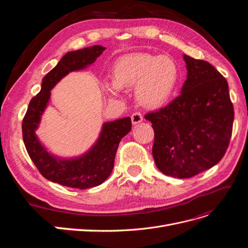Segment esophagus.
Listing matches in <instances>:
<instances>
[{
	"label": "esophagus",
	"mask_w": 248,
	"mask_h": 248,
	"mask_svg": "<svg viewBox=\"0 0 248 248\" xmlns=\"http://www.w3.org/2000/svg\"><path fill=\"white\" fill-rule=\"evenodd\" d=\"M142 119H144V118H142V115L140 114V111L133 112V114L131 115V121H132L133 125H137V124L140 123L142 121Z\"/></svg>",
	"instance_id": "obj_1"
}]
</instances>
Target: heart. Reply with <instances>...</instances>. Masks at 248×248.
Returning <instances> with one entry per match:
<instances>
[{"instance_id": "1", "label": "heart", "mask_w": 248, "mask_h": 248, "mask_svg": "<svg viewBox=\"0 0 248 248\" xmlns=\"http://www.w3.org/2000/svg\"><path fill=\"white\" fill-rule=\"evenodd\" d=\"M115 78H104L106 91L119 96L123 87H136L139 101L147 108H158L175 92L180 79V68L169 56L130 54L119 58L114 64Z\"/></svg>"}]
</instances>
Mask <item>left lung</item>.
I'll return each instance as SVG.
<instances>
[{
	"mask_svg": "<svg viewBox=\"0 0 248 248\" xmlns=\"http://www.w3.org/2000/svg\"><path fill=\"white\" fill-rule=\"evenodd\" d=\"M181 94L145 119L155 133L152 153L164 175L186 179L218 163L229 147L234 108L227 79L202 60L184 55Z\"/></svg>",
	"mask_w": 248,
	"mask_h": 248,
	"instance_id": "8db88e82",
	"label": "left lung"
}]
</instances>
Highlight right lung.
I'll return each instance as SVG.
<instances>
[{"instance_id":"right-lung-1","label":"right lung","mask_w":248,"mask_h":248,"mask_svg":"<svg viewBox=\"0 0 248 248\" xmlns=\"http://www.w3.org/2000/svg\"><path fill=\"white\" fill-rule=\"evenodd\" d=\"M106 47L94 46L69 51L42 78L40 92L31 99L22 120V139L30 158L40 174L51 182L72 188L87 189L103 183L114 169L119 142L131 130L129 117L102 125L98 140L87 153L70 159L59 158L46 151L36 136L41 116L50 98V90L67 74L93 64Z\"/></svg>"}]
</instances>
